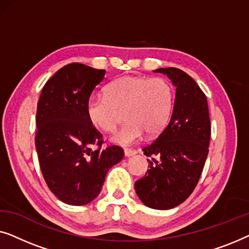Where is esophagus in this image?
<instances>
[{
	"label": "esophagus",
	"mask_w": 249,
	"mask_h": 249,
	"mask_svg": "<svg viewBox=\"0 0 249 249\" xmlns=\"http://www.w3.org/2000/svg\"><path fill=\"white\" fill-rule=\"evenodd\" d=\"M136 153H137V151H135V149H130V148H124V155L125 156H132L135 155Z\"/></svg>",
	"instance_id": "esophagus-1"
}]
</instances>
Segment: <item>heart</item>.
I'll list each match as a JSON object with an SVG mask.
<instances>
[{
    "label": "heart",
    "mask_w": 249,
    "mask_h": 249,
    "mask_svg": "<svg viewBox=\"0 0 249 249\" xmlns=\"http://www.w3.org/2000/svg\"><path fill=\"white\" fill-rule=\"evenodd\" d=\"M173 90L164 78L125 76L105 87V96L87 102L88 120L101 130H115L124 112V127L112 137L120 145L137 142L146 131L149 136L161 132L171 117Z\"/></svg>",
    "instance_id": "obj_1"
}]
</instances>
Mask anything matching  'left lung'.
Instances as JSON below:
<instances>
[{"instance_id":"obj_1","label":"left lung","mask_w":249,"mask_h":249,"mask_svg":"<svg viewBox=\"0 0 249 249\" xmlns=\"http://www.w3.org/2000/svg\"><path fill=\"white\" fill-rule=\"evenodd\" d=\"M176 86V101L169 124L142 148L149 162L146 175L135 183L146 206L169 210L194 192L209 154L211 121L205 94L196 81L178 68H161Z\"/></svg>"}]
</instances>
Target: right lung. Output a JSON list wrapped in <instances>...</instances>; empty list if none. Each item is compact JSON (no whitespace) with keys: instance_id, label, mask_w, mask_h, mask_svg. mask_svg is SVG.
Returning <instances> with one entry per match:
<instances>
[{"instance_id":"1","label":"right lung","mask_w":249,"mask_h":249,"mask_svg":"<svg viewBox=\"0 0 249 249\" xmlns=\"http://www.w3.org/2000/svg\"><path fill=\"white\" fill-rule=\"evenodd\" d=\"M104 74L81 63L67 64L46 81L37 104L40 171L51 192L69 205L91 202L108 169L124 158L120 146L102 148V134L87 118V102Z\"/></svg>"}]
</instances>
